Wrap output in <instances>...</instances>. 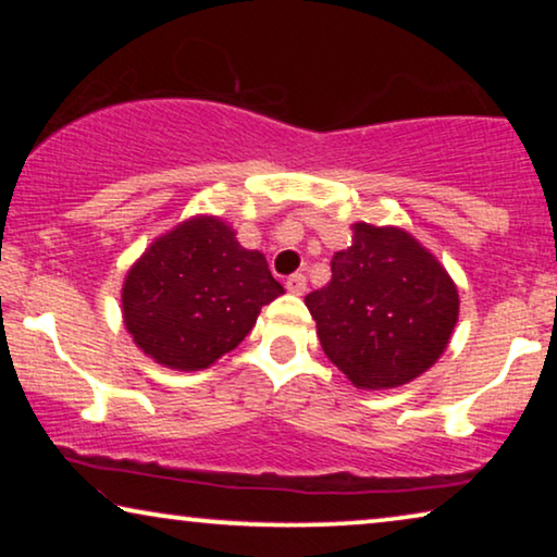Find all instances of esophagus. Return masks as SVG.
Listing matches in <instances>:
<instances>
[{
	"mask_svg": "<svg viewBox=\"0 0 557 557\" xmlns=\"http://www.w3.org/2000/svg\"><path fill=\"white\" fill-rule=\"evenodd\" d=\"M286 288H288V294L301 296L304 292H307V276H304V273H294V276L286 278Z\"/></svg>",
	"mask_w": 557,
	"mask_h": 557,
	"instance_id": "obj_1",
	"label": "esophagus"
}]
</instances>
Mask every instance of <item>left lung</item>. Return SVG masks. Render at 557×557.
<instances>
[{
  "label": "left lung",
  "mask_w": 557,
  "mask_h": 557,
  "mask_svg": "<svg viewBox=\"0 0 557 557\" xmlns=\"http://www.w3.org/2000/svg\"><path fill=\"white\" fill-rule=\"evenodd\" d=\"M324 355L360 391H391L433 368L459 322V292L429 248L395 225H352L332 281L307 299Z\"/></svg>",
  "instance_id": "1"
}]
</instances>
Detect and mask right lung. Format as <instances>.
I'll return each mask as SVG.
<instances>
[{
    "mask_svg": "<svg viewBox=\"0 0 557 557\" xmlns=\"http://www.w3.org/2000/svg\"><path fill=\"white\" fill-rule=\"evenodd\" d=\"M281 294L265 256L243 248L233 225L193 215L136 258L121 288V314L144 355L193 372L238 347Z\"/></svg>",
    "mask_w": 557,
    "mask_h": 557,
    "instance_id": "right-lung-1",
    "label": "right lung"
}]
</instances>
